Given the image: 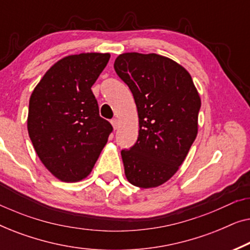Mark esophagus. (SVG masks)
<instances>
[{
    "label": "esophagus",
    "instance_id": "1",
    "mask_svg": "<svg viewBox=\"0 0 250 250\" xmlns=\"http://www.w3.org/2000/svg\"><path fill=\"white\" fill-rule=\"evenodd\" d=\"M110 122H111L112 126H114V128L117 129V127H118V119L117 118H112Z\"/></svg>",
    "mask_w": 250,
    "mask_h": 250
}]
</instances>
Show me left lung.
<instances>
[{
    "instance_id": "left-lung-1",
    "label": "left lung",
    "mask_w": 250,
    "mask_h": 250,
    "mask_svg": "<svg viewBox=\"0 0 250 250\" xmlns=\"http://www.w3.org/2000/svg\"><path fill=\"white\" fill-rule=\"evenodd\" d=\"M114 68L139 114L138 140L121 152L125 175L135 187H158L176 173L196 139L199 94L190 74L159 54L123 53Z\"/></svg>"
}]
</instances>
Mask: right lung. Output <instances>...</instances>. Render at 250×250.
Returning <instances> with one entry per match:
<instances>
[{
	"label": "right lung",
	"mask_w": 250,
	"mask_h": 250,
	"mask_svg": "<svg viewBox=\"0 0 250 250\" xmlns=\"http://www.w3.org/2000/svg\"><path fill=\"white\" fill-rule=\"evenodd\" d=\"M109 53H81L53 64L29 100L28 134L37 156L54 176L76 182L91 173L112 132L99 115L91 87Z\"/></svg>",
	"instance_id": "add662e5"
}]
</instances>
